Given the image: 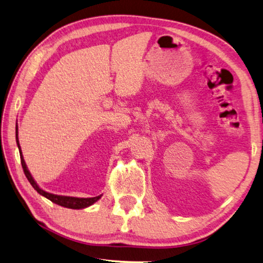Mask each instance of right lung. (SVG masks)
Here are the masks:
<instances>
[{"mask_svg":"<svg viewBox=\"0 0 263 263\" xmlns=\"http://www.w3.org/2000/svg\"><path fill=\"white\" fill-rule=\"evenodd\" d=\"M16 141L17 145L19 148V153H21V162H22V166L24 170V174H25L26 178L30 181L31 185L34 187V190L36 191L37 193H40L41 195H44L47 199H49L51 202H54L56 204H60L62 207H66V208H72V209H82V208H86L93 204L94 202H97L98 200L101 198V195L99 197H94V198H74V197H63V195H56V194H51L46 192V191L41 190L39 186L36 185V183L34 181V179L32 178V176L30 174V171L27 170V166L25 164V161L23 159L22 155V151H21V146H19V141H18V127H16Z\"/></svg>","mask_w":263,"mask_h":263,"instance_id":"right-lung-1","label":"right lung"}]
</instances>
